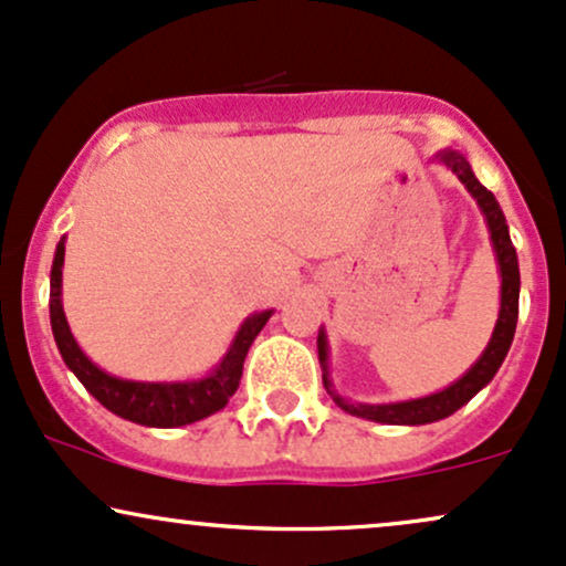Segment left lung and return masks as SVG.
<instances>
[{
  "label": "left lung",
  "instance_id": "1",
  "mask_svg": "<svg viewBox=\"0 0 566 566\" xmlns=\"http://www.w3.org/2000/svg\"><path fill=\"white\" fill-rule=\"evenodd\" d=\"M437 158L448 166L453 175L467 185V190L474 196V201L480 203L484 219H488L490 228V241H493L497 270H501V312H497V323L490 338L488 349L482 352V357L471 368L458 378L455 384H450L448 389L437 391V395L418 397V400H405V402H389V405H363V402H349L334 389L328 378V342H325V331L317 334V357H321L323 368V384L328 389V395L334 397V402L342 410H347L349 416L368 418L376 423H395V427H421V423L440 421V418L453 416L458 408H463L476 391L488 387L493 381V376L501 368V363L506 360L511 342H514L516 331V317H520V259H516V249L509 238V224L503 217L501 206H497L495 196L490 192L480 179L474 177L467 158L458 150H442L437 153Z\"/></svg>",
  "mask_w": 566,
  "mask_h": 566
}]
</instances>
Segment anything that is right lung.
Returning <instances> with one entry per match:
<instances>
[{
    "instance_id": "right-lung-1",
    "label": "right lung",
    "mask_w": 566,
    "mask_h": 566,
    "mask_svg": "<svg viewBox=\"0 0 566 566\" xmlns=\"http://www.w3.org/2000/svg\"><path fill=\"white\" fill-rule=\"evenodd\" d=\"M63 256H65V238H60L55 249V262L50 272V323L55 344L63 355V360L73 370V376L84 384L95 400L108 408L111 413L126 418V421L139 423V427H156L171 429L185 427V423H196L201 418L222 410L232 395H235L238 384L243 376V360L249 355V347L254 344L259 331L270 321L272 310L254 312L245 317L235 338H232L228 355L222 363L211 370L209 376L198 378V381H126L116 378L105 370H99L90 357L84 355L82 347L73 338L69 321H65L63 302Z\"/></svg>"
}]
</instances>
